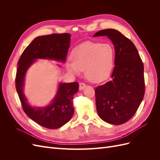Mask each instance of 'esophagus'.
Here are the masks:
<instances>
[{"instance_id": "esophagus-1", "label": "esophagus", "mask_w": 160, "mask_h": 160, "mask_svg": "<svg viewBox=\"0 0 160 160\" xmlns=\"http://www.w3.org/2000/svg\"><path fill=\"white\" fill-rule=\"evenodd\" d=\"M86 85L83 83H79V90L80 91H82L83 89H84L85 88H86Z\"/></svg>"}]
</instances>
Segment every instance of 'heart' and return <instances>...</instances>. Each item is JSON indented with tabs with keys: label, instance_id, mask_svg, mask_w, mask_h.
<instances>
[{
	"label": "heart",
	"instance_id": "obj_1",
	"mask_svg": "<svg viewBox=\"0 0 160 160\" xmlns=\"http://www.w3.org/2000/svg\"><path fill=\"white\" fill-rule=\"evenodd\" d=\"M67 69L74 75L85 70L86 78L94 83L107 79L113 70L115 50L108 43L85 42L72 50Z\"/></svg>",
	"mask_w": 160,
	"mask_h": 160
}]
</instances>
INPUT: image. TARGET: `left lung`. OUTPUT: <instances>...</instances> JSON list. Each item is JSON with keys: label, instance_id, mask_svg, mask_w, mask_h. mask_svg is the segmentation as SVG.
Here are the masks:
<instances>
[{"label": "left lung", "instance_id": "left-lung-1", "mask_svg": "<svg viewBox=\"0 0 160 160\" xmlns=\"http://www.w3.org/2000/svg\"><path fill=\"white\" fill-rule=\"evenodd\" d=\"M107 36L115 49V67L111 80L95 89L96 108L99 118L111 125H121L132 118L145 93L143 65L129 38L115 29L96 32Z\"/></svg>", "mask_w": 160, "mask_h": 160}]
</instances>
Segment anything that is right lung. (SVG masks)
I'll use <instances>...</instances> for the list:
<instances>
[{"label":"right lung","mask_w":160,"mask_h":160,"mask_svg":"<svg viewBox=\"0 0 160 160\" xmlns=\"http://www.w3.org/2000/svg\"><path fill=\"white\" fill-rule=\"evenodd\" d=\"M71 35L68 33L52 34L36 37L28 45L18 62L16 75V89L28 118L41 126L57 129L69 122L74 113L73 95L78 92L79 83H62L51 103L42 107H35L28 103L24 93L27 71L37 59H46L65 63L70 47ZM57 66L61 67L58 65Z\"/></svg>","instance_id":"right-lung-1"}]
</instances>
